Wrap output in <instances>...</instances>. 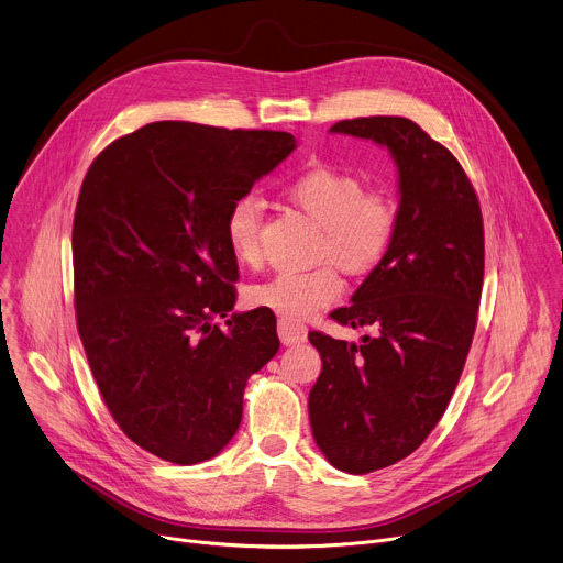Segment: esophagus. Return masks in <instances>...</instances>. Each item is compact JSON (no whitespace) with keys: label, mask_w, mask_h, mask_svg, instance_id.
I'll use <instances>...</instances> for the list:
<instances>
[{"label":"esophagus","mask_w":563,"mask_h":563,"mask_svg":"<svg viewBox=\"0 0 563 563\" xmlns=\"http://www.w3.org/2000/svg\"><path fill=\"white\" fill-rule=\"evenodd\" d=\"M278 336H280L283 345H296L307 339V330H305V325H298V323H291V320L280 318L278 320Z\"/></svg>","instance_id":"1"}]
</instances>
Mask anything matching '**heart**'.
I'll use <instances>...</instances> for the list:
<instances>
[{"mask_svg":"<svg viewBox=\"0 0 563 563\" xmlns=\"http://www.w3.org/2000/svg\"><path fill=\"white\" fill-rule=\"evenodd\" d=\"M283 196L318 222L316 256L330 258L311 269L280 272L250 289V302L285 320H302L332 305L345 289L339 267L352 276L376 269L398 231V202L383 185L363 187L347 169L316 165L283 185ZM224 240L240 265L263 258V205L254 194L238 196L224 213Z\"/></svg>","mask_w":563,"mask_h":563,"instance_id":"obj_1","label":"heart"}]
</instances>
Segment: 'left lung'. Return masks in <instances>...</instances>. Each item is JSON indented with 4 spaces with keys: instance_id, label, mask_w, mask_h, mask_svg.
I'll return each mask as SVG.
<instances>
[{
    "instance_id": "left-lung-1",
    "label": "left lung",
    "mask_w": 563,
    "mask_h": 563,
    "mask_svg": "<svg viewBox=\"0 0 563 563\" xmlns=\"http://www.w3.org/2000/svg\"><path fill=\"white\" fill-rule=\"evenodd\" d=\"M332 131L385 144L400 185L391 250L330 313L378 334L356 345L309 332L323 358L309 391L313 439L334 467L367 474L410 456L456 389L484 287V216L459 159L417 122L372 115Z\"/></svg>"
}]
</instances>
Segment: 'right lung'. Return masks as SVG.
<instances>
[{"mask_svg":"<svg viewBox=\"0 0 563 563\" xmlns=\"http://www.w3.org/2000/svg\"><path fill=\"white\" fill-rule=\"evenodd\" d=\"M296 148L285 131L151 122L89 167L73 218L75 323L120 430L191 465L243 419L252 374L280 347L272 309L231 313L229 205Z\"/></svg>","mask_w":563,"mask_h":563,"instance_id":"1","label":"right lung"}]
</instances>
